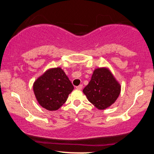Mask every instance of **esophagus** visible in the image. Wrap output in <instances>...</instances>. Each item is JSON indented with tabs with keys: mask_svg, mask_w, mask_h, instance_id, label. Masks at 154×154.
<instances>
[{
	"mask_svg": "<svg viewBox=\"0 0 154 154\" xmlns=\"http://www.w3.org/2000/svg\"><path fill=\"white\" fill-rule=\"evenodd\" d=\"M75 88H76V89H78V90H81L82 88H83V85H79V86H76Z\"/></svg>",
	"mask_w": 154,
	"mask_h": 154,
	"instance_id": "esophagus-1",
	"label": "esophagus"
}]
</instances>
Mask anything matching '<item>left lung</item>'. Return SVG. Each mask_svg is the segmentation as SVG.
Wrapping results in <instances>:
<instances>
[{
    "label": "left lung",
    "mask_w": 154,
    "mask_h": 154,
    "mask_svg": "<svg viewBox=\"0 0 154 154\" xmlns=\"http://www.w3.org/2000/svg\"><path fill=\"white\" fill-rule=\"evenodd\" d=\"M121 90V85L110 70L102 67L94 69L91 80L83 92L90 103L100 110H103L116 102Z\"/></svg>",
    "instance_id": "1"
}]
</instances>
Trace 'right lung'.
Returning <instances> with one entry per match:
<instances>
[{
    "instance_id": "obj_1",
    "label": "right lung",
    "mask_w": 154,
    "mask_h": 154,
    "mask_svg": "<svg viewBox=\"0 0 154 154\" xmlns=\"http://www.w3.org/2000/svg\"><path fill=\"white\" fill-rule=\"evenodd\" d=\"M73 88L72 83L60 67L48 69L33 85L38 102L48 111L60 109L66 102Z\"/></svg>"
}]
</instances>
